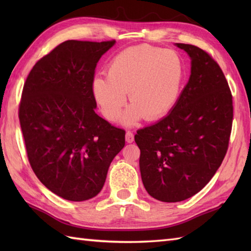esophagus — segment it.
I'll return each instance as SVG.
<instances>
[{
  "label": "esophagus",
  "instance_id": "34e87169",
  "mask_svg": "<svg viewBox=\"0 0 251 251\" xmlns=\"http://www.w3.org/2000/svg\"><path fill=\"white\" fill-rule=\"evenodd\" d=\"M125 138H126V141H127V142L131 143L132 141H134V134H132L131 131H126Z\"/></svg>",
  "mask_w": 251,
  "mask_h": 251
}]
</instances>
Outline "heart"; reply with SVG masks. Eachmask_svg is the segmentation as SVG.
<instances>
[{
    "label": "heart",
    "instance_id": "obj_1",
    "mask_svg": "<svg viewBox=\"0 0 251 251\" xmlns=\"http://www.w3.org/2000/svg\"><path fill=\"white\" fill-rule=\"evenodd\" d=\"M183 79L184 63L177 51L141 44L112 58L106 76L94 77L92 93L109 121L120 116L128 93L131 105L121 120L130 126L142 117L153 122L166 116L177 103Z\"/></svg>",
    "mask_w": 251,
    "mask_h": 251
}]
</instances>
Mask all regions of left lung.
<instances>
[{
    "label": "left lung",
    "instance_id": "left-lung-1",
    "mask_svg": "<svg viewBox=\"0 0 251 251\" xmlns=\"http://www.w3.org/2000/svg\"><path fill=\"white\" fill-rule=\"evenodd\" d=\"M176 46L191 58L189 82L167 116L135 135L143 185L166 202L189 199L209 182L226 154L233 122L232 94L219 65L200 47Z\"/></svg>",
    "mask_w": 251,
    "mask_h": 251
}]
</instances>
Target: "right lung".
I'll use <instances>...</instances> for the list:
<instances>
[{
    "label": "right lung",
    "instance_id": "1",
    "mask_svg": "<svg viewBox=\"0 0 251 251\" xmlns=\"http://www.w3.org/2000/svg\"><path fill=\"white\" fill-rule=\"evenodd\" d=\"M115 41L69 40L32 68L24 85L19 121L28 159L52 193L72 201L102 189L125 130L95 112L92 82L97 62Z\"/></svg>",
    "mask_w": 251,
    "mask_h": 251
}]
</instances>
